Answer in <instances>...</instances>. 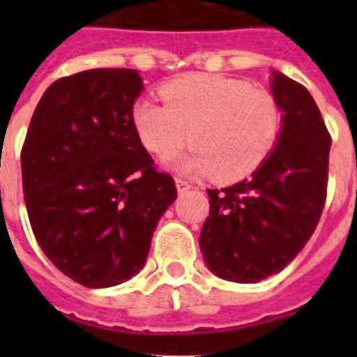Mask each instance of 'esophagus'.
Wrapping results in <instances>:
<instances>
[{
    "instance_id": "obj_1",
    "label": "esophagus",
    "mask_w": 357,
    "mask_h": 357,
    "mask_svg": "<svg viewBox=\"0 0 357 357\" xmlns=\"http://www.w3.org/2000/svg\"><path fill=\"white\" fill-rule=\"evenodd\" d=\"M176 185H178L179 192H185V190L192 189V183H190L189 179H185V178H176Z\"/></svg>"
}]
</instances>
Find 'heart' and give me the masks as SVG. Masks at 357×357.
Returning a JSON list of instances; mask_svg holds the SVG:
<instances>
[{"instance_id": "1", "label": "heart", "mask_w": 357, "mask_h": 357, "mask_svg": "<svg viewBox=\"0 0 357 357\" xmlns=\"http://www.w3.org/2000/svg\"><path fill=\"white\" fill-rule=\"evenodd\" d=\"M162 102L137 100L133 128L146 150L176 153L189 140L178 167L209 174L218 181L248 176L271 155L282 131V107L268 91L234 77L190 74L159 89Z\"/></svg>"}]
</instances>
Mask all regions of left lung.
<instances>
[{
	"label": "left lung",
	"mask_w": 357,
	"mask_h": 357,
	"mask_svg": "<svg viewBox=\"0 0 357 357\" xmlns=\"http://www.w3.org/2000/svg\"><path fill=\"white\" fill-rule=\"evenodd\" d=\"M272 96L283 111L276 148L252 178L209 189L202 254L217 276L255 283L296 257L321 220L332 137L304 85L274 72Z\"/></svg>",
	"instance_id": "8db88e82"
}]
</instances>
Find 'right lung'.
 I'll use <instances>...</instances> for the list:
<instances>
[{
    "label": "right lung",
    "instance_id": "right-lung-1",
    "mask_svg": "<svg viewBox=\"0 0 357 357\" xmlns=\"http://www.w3.org/2000/svg\"><path fill=\"white\" fill-rule=\"evenodd\" d=\"M137 70L96 68L50 85L22 146L31 228L59 271L113 287L142 268L153 229L178 198L133 128Z\"/></svg>",
    "mask_w": 357,
    "mask_h": 357
}]
</instances>
